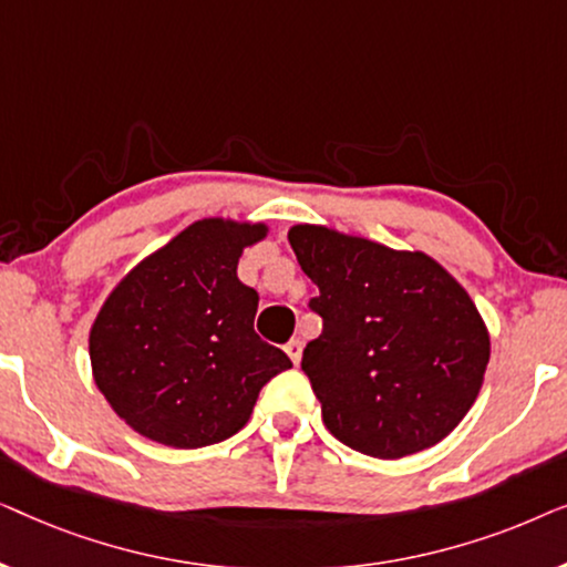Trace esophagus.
Returning a JSON list of instances; mask_svg holds the SVG:
<instances>
[{
    "label": "esophagus",
    "instance_id": "esophagus-1",
    "mask_svg": "<svg viewBox=\"0 0 567 567\" xmlns=\"http://www.w3.org/2000/svg\"><path fill=\"white\" fill-rule=\"evenodd\" d=\"M301 348H305V343H301L299 338H293V340H289V343L284 346V351H286V355H289V359H291L293 367H299V361H301Z\"/></svg>",
    "mask_w": 567,
    "mask_h": 567
}]
</instances>
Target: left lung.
I'll use <instances>...</instances> for the list:
<instances>
[{
    "label": "left lung",
    "mask_w": 567,
    "mask_h": 567,
    "mask_svg": "<svg viewBox=\"0 0 567 567\" xmlns=\"http://www.w3.org/2000/svg\"><path fill=\"white\" fill-rule=\"evenodd\" d=\"M289 243L320 289L309 307L322 332L301 369L328 431L377 460L436 446L475 405L491 361L467 289L423 250L322 224H293Z\"/></svg>",
    "instance_id": "8db88e82"
}]
</instances>
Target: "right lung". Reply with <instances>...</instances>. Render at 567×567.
Segmentation results:
<instances>
[{
  "mask_svg": "<svg viewBox=\"0 0 567 567\" xmlns=\"http://www.w3.org/2000/svg\"><path fill=\"white\" fill-rule=\"evenodd\" d=\"M266 221L206 216L138 260L90 328V363L107 405L138 436L200 449L250 421L262 384L291 369L258 338V291L239 281Z\"/></svg>",
  "mask_w": 567,
  "mask_h": 567,
  "instance_id": "right-lung-1",
  "label": "right lung"
}]
</instances>
